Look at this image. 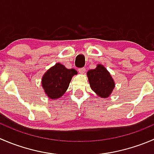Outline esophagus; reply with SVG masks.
<instances>
[{
    "instance_id": "1",
    "label": "esophagus",
    "mask_w": 154,
    "mask_h": 154,
    "mask_svg": "<svg viewBox=\"0 0 154 154\" xmlns=\"http://www.w3.org/2000/svg\"><path fill=\"white\" fill-rule=\"evenodd\" d=\"M78 71H79V73H80V74H85V71H86V69H85L84 68H79Z\"/></svg>"
}]
</instances>
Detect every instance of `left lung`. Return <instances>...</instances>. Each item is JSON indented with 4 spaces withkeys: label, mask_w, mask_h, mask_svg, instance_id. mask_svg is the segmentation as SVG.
Wrapping results in <instances>:
<instances>
[{
    "label": "left lung",
    "mask_w": 154,
    "mask_h": 154,
    "mask_svg": "<svg viewBox=\"0 0 154 154\" xmlns=\"http://www.w3.org/2000/svg\"><path fill=\"white\" fill-rule=\"evenodd\" d=\"M87 77L91 90L102 98L109 97L116 83L110 73L103 65L97 64L94 69L87 71Z\"/></svg>",
    "instance_id": "left-lung-1"
}]
</instances>
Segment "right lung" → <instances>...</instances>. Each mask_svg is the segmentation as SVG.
<instances>
[{
    "label": "right lung",
    "instance_id": "add662e5",
    "mask_svg": "<svg viewBox=\"0 0 154 154\" xmlns=\"http://www.w3.org/2000/svg\"><path fill=\"white\" fill-rule=\"evenodd\" d=\"M77 74L75 69H68L61 63H56L43 74L42 86L50 99L60 98L66 93L73 76Z\"/></svg>",
    "mask_w": 154,
    "mask_h": 154
}]
</instances>
